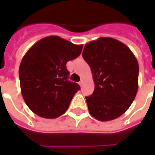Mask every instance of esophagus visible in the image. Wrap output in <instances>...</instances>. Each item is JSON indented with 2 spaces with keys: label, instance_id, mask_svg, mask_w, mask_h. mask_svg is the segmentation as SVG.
<instances>
[{
  "label": "esophagus",
  "instance_id": "esophagus-1",
  "mask_svg": "<svg viewBox=\"0 0 155 155\" xmlns=\"http://www.w3.org/2000/svg\"><path fill=\"white\" fill-rule=\"evenodd\" d=\"M79 85H80V86H82V85H83V80H81V81H80V82H79Z\"/></svg>",
  "mask_w": 155,
  "mask_h": 155
}]
</instances>
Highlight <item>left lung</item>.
I'll return each instance as SVG.
<instances>
[{"label": "left lung", "mask_w": 155, "mask_h": 155, "mask_svg": "<svg viewBox=\"0 0 155 155\" xmlns=\"http://www.w3.org/2000/svg\"><path fill=\"white\" fill-rule=\"evenodd\" d=\"M82 56L91 68L95 84L93 93L85 97L90 114L101 121L119 117L137 94V58L127 46L112 38L87 43Z\"/></svg>", "instance_id": "left-lung-1"}]
</instances>
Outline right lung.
I'll list each match as a JSON object with an SVG mask.
<instances>
[{
    "label": "right lung",
    "mask_w": 155,
    "mask_h": 155,
    "mask_svg": "<svg viewBox=\"0 0 155 155\" xmlns=\"http://www.w3.org/2000/svg\"><path fill=\"white\" fill-rule=\"evenodd\" d=\"M82 48L83 45L73 44L58 36H48L25 53L19 67L21 91L35 114L53 119L68 109L80 87L68 80L66 64L77 58Z\"/></svg>",
    "instance_id": "add662e5"
}]
</instances>
